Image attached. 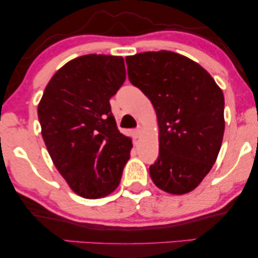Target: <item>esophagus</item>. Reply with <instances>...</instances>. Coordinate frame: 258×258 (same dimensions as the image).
Instances as JSON below:
<instances>
[{
  "instance_id": "obj_1",
  "label": "esophagus",
  "mask_w": 258,
  "mask_h": 258,
  "mask_svg": "<svg viewBox=\"0 0 258 258\" xmlns=\"http://www.w3.org/2000/svg\"><path fill=\"white\" fill-rule=\"evenodd\" d=\"M141 133H142V129H141V126H139V128H136L135 130H134V135H135V137H139L141 135Z\"/></svg>"
}]
</instances>
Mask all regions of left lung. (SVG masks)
<instances>
[{"mask_svg": "<svg viewBox=\"0 0 258 258\" xmlns=\"http://www.w3.org/2000/svg\"><path fill=\"white\" fill-rule=\"evenodd\" d=\"M128 77L153 103L160 153L150 177L164 191L182 195L202 182L216 161L224 134V96L199 63L172 51L125 58Z\"/></svg>", "mask_w": 258, "mask_h": 258, "instance_id": "1", "label": "left lung"}]
</instances>
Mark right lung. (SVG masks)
<instances>
[{"label": "right lung", "instance_id": "right-lung-1", "mask_svg": "<svg viewBox=\"0 0 258 258\" xmlns=\"http://www.w3.org/2000/svg\"><path fill=\"white\" fill-rule=\"evenodd\" d=\"M125 81L121 56L89 54L51 77L37 108L42 137L70 188L100 199L117 188L133 144L116 125L110 97Z\"/></svg>", "mask_w": 258, "mask_h": 258}]
</instances>
